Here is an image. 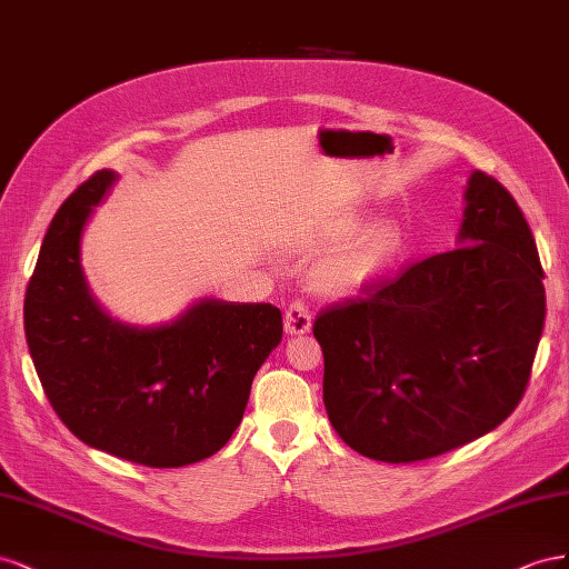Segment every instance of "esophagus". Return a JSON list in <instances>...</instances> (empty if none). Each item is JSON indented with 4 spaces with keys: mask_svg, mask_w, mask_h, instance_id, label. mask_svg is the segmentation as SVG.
Masks as SVG:
<instances>
[{
    "mask_svg": "<svg viewBox=\"0 0 569 569\" xmlns=\"http://www.w3.org/2000/svg\"><path fill=\"white\" fill-rule=\"evenodd\" d=\"M283 329L288 336H302L312 329V315L310 307H307L302 300H296L288 305L286 317H283Z\"/></svg>",
    "mask_w": 569,
    "mask_h": 569,
    "instance_id": "obj_1",
    "label": "esophagus"
}]
</instances>
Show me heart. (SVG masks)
I'll return each mask as SVG.
<instances>
[{
  "label": "heart",
  "mask_w": 569,
  "mask_h": 569,
  "mask_svg": "<svg viewBox=\"0 0 569 569\" xmlns=\"http://www.w3.org/2000/svg\"><path fill=\"white\" fill-rule=\"evenodd\" d=\"M362 219L343 214L312 233V246H336L317 269V288L331 298H352L396 267L405 252V233L393 219H381L360 229Z\"/></svg>",
  "instance_id": "obj_1"
}]
</instances>
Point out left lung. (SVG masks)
Here are the masks:
<instances>
[{
	"label": "left lung",
	"mask_w": 569,
	"mask_h": 569,
	"mask_svg": "<svg viewBox=\"0 0 569 569\" xmlns=\"http://www.w3.org/2000/svg\"><path fill=\"white\" fill-rule=\"evenodd\" d=\"M458 242L315 321L323 405L365 458H436L493 431L525 396L543 269L522 209L483 171L467 181Z\"/></svg>",
	"instance_id": "left-lung-1"
}]
</instances>
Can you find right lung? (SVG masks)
<instances>
[{
    "label": "right lung",
    "instance_id": "1",
    "mask_svg": "<svg viewBox=\"0 0 569 569\" xmlns=\"http://www.w3.org/2000/svg\"><path fill=\"white\" fill-rule=\"evenodd\" d=\"M117 178L90 176L47 229L26 290L28 350L47 400L86 446L183 467L214 456L238 429L257 369L281 343V310L202 298L154 327L104 312L80 267V238Z\"/></svg>",
    "mask_w": 569,
    "mask_h": 569
}]
</instances>
